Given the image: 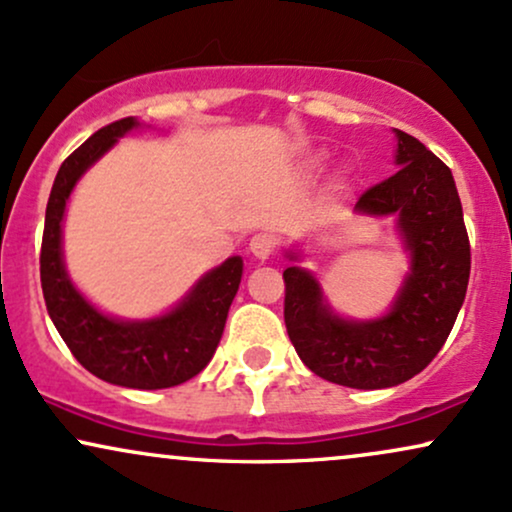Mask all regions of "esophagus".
<instances>
[{
  "instance_id": "obj_1",
  "label": "esophagus",
  "mask_w": 512,
  "mask_h": 512,
  "mask_svg": "<svg viewBox=\"0 0 512 512\" xmlns=\"http://www.w3.org/2000/svg\"><path fill=\"white\" fill-rule=\"evenodd\" d=\"M249 249H251V254L258 258V261H266V258L273 256V251H275V237L268 235V232H258V235L251 237Z\"/></svg>"
}]
</instances>
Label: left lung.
<instances>
[{
  "instance_id": "obj_1",
  "label": "left lung",
  "mask_w": 512,
  "mask_h": 512,
  "mask_svg": "<svg viewBox=\"0 0 512 512\" xmlns=\"http://www.w3.org/2000/svg\"><path fill=\"white\" fill-rule=\"evenodd\" d=\"M396 137V173L353 204L365 218H394L408 273L387 311L346 318L334 311L311 270L294 261L285 277V323L306 368L351 389H387L415 377L437 356L470 280V242L449 166L403 130Z\"/></svg>"
}]
</instances>
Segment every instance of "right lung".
Listing matches in <instances>:
<instances>
[{
	"label": "right lung",
	"instance_id": "obj_1",
	"mask_svg": "<svg viewBox=\"0 0 512 512\" xmlns=\"http://www.w3.org/2000/svg\"><path fill=\"white\" fill-rule=\"evenodd\" d=\"M142 128L132 116L106 125L61 163L44 216L40 280L49 318L82 368L118 387L166 389L199 375L216 353L242 282V256L208 270L178 304L151 318L104 313L80 292L63 258V218L75 185L121 137Z\"/></svg>",
	"mask_w": 512,
	"mask_h": 512
}]
</instances>
